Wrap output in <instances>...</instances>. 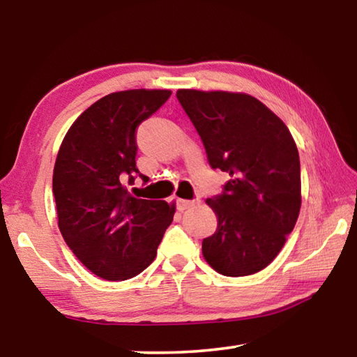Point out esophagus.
Masks as SVG:
<instances>
[{"instance_id": "esophagus-1", "label": "esophagus", "mask_w": 357, "mask_h": 357, "mask_svg": "<svg viewBox=\"0 0 357 357\" xmlns=\"http://www.w3.org/2000/svg\"><path fill=\"white\" fill-rule=\"evenodd\" d=\"M197 203H200V200H181V198H178V200H176V208L179 211H185V209H189L192 206H195Z\"/></svg>"}]
</instances>
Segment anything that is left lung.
I'll return each instance as SVG.
<instances>
[{"label":"left lung","instance_id":"1","mask_svg":"<svg viewBox=\"0 0 357 357\" xmlns=\"http://www.w3.org/2000/svg\"><path fill=\"white\" fill-rule=\"evenodd\" d=\"M181 107L200 135L213 170L229 174L206 203L219 225L203 239L217 273L243 277L279 255L301 209L299 153L283 121L249 94L179 89Z\"/></svg>","mask_w":357,"mask_h":357}]
</instances>
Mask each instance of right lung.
I'll return each instance as SVG.
<instances>
[{"label": "right lung", "mask_w": 357, "mask_h": 357, "mask_svg": "<svg viewBox=\"0 0 357 357\" xmlns=\"http://www.w3.org/2000/svg\"><path fill=\"white\" fill-rule=\"evenodd\" d=\"M168 89L105 96L70 126L53 170L58 227L74 255L100 279L128 280L154 261L174 206L124 187L137 176V128L165 104Z\"/></svg>", "instance_id": "1"}]
</instances>
